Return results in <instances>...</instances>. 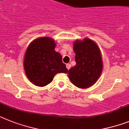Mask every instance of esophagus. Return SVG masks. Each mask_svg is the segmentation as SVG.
<instances>
[{"label":"esophagus","instance_id":"34e87169","mask_svg":"<svg viewBox=\"0 0 129 129\" xmlns=\"http://www.w3.org/2000/svg\"><path fill=\"white\" fill-rule=\"evenodd\" d=\"M66 67H67V69H68V70H69V69H70V67H71V65H70V64H67Z\"/></svg>","mask_w":129,"mask_h":129}]
</instances>
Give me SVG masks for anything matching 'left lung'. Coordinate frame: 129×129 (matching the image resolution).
Instances as JSON below:
<instances>
[{
    "mask_svg": "<svg viewBox=\"0 0 129 129\" xmlns=\"http://www.w3.org/2000/svg\"><path fill=\"white\" fill-rule=\"evenodd\" d=\"M76 65L69 70V77L74 85L89 87L99 79L102 70L101 54L97 45L91 40H76L74 45Z\"/></svg>",
    "mask_w": 129,
    "mask_h": 129,
    "instance_id": "obj_1",
    "label": "left lung"
}]
</instances>
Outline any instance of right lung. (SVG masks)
<instances>
[{"mask_svg": "<svg viewBox=\"0 0 129 129\" xmlns=\"http://www.w3.org/2000/svg\"><path fill=\"white\" fill-rule=\"evenodd\" d=\"M55 43L49 37L35 40L28 46L24 59L25 73L30 81L44 87L52 81L57 73H67L62 56L55 51Z\"/></svg>", "mask_w": 129, "mask_h": 129, "instance_id": "obj_1", "label": "right lung"}]
</instances>
